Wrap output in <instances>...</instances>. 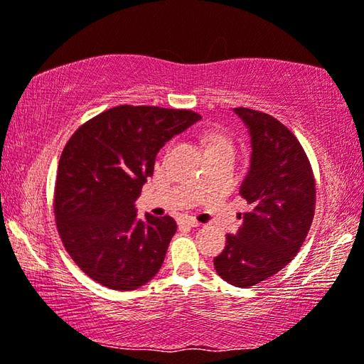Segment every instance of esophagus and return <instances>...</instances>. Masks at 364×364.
Masks as SVG:
<instances>
[{"label":"esophagus","instance_id":"esophagus-1","mask_svg":"<svg viewBox=\"0 0 364 364\" xmlns=\"http://www.w3.org/2000/svg\"><path fill=\"white\" fill-rule=\"evenodd\" d=\"M181 223L186 225V227H193V228L200 227V223L198 220H194V218H183Z\"/></svg>","mask_w":364,"mask_h":364}]
</instances>
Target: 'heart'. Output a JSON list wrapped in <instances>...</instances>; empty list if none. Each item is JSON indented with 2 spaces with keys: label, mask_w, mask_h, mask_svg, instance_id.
I'll return each mask as SVG.
<instances>
[{
  "label": "heart",
  "mask_w": 364,
  "mask_h": 364,
  "mask_svg": "<svg viewBox=\"0 0 364 364\" xmlns=\"http://www.w3.org/2000/svg\"><path fill=\"white\" fill-rule=\"evenodd\" d=\"M205 139L209 141V146H207V149L209 147H217V146H230V142L227 139H223V137H218V136H205Z\"/></svg>",
  "instance_id": "b5f03b06"
}]
</instances>
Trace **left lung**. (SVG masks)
Returning <instances> with one entry per match:
<instances>
[{
  "mask_svg": "<svg viewBox=\"0 0 364 364\" xmlns=\"http://www.w3.org/2000/svg\"><path fill=\"white\" fill-rule=\"evenodd\" d=\"M251 142L250 170L240 186L250 210L213 257L217 274L235 287L261 284L296 256L314 217L316 184L301 144L267 113L233 108ZM241 215V213H240Z\"/></svg>",
  "mask_w": 364,
  "mask_h": 364,
  "instance_id": "8db88e82",
  "label": "left lung"
}]
</instances>
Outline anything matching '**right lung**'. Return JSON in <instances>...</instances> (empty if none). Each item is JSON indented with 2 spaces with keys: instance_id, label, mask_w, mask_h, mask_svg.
I'll list each match as a JSON object with an SVG mask.
<instances>
[{
  "instance_id": "add662e5",
  "label": "right lung",
  "mask_w": 364,
  "mask_h": 364,
  "mask_svg": "<svg viewBox=\"0 0 364 364\" xmlns=\"http://www.w3.org/2000/svg\"><path fill=\"white\" fill-rule=\"evenodd\" d=\"M200 119L189 109L119 105L74 132L55 188L58 232L90 279L131 291L159 272L176 222L137 217L136 200L165 142Z\"/></svg>"
}]
</instances>
